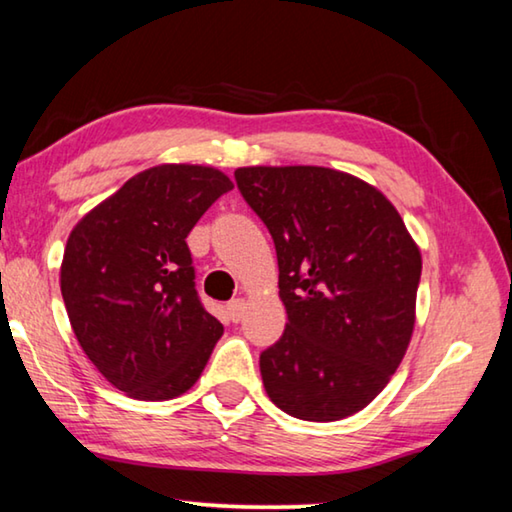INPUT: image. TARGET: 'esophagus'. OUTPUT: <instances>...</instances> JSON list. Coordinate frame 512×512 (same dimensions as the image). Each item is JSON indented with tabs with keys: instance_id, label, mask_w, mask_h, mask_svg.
Returning <instances> with one entry per match:
<instances>
[{
	"instance_id": "obj_1",
	"label": "esophagus",
	"mask_w": 512,
	"mask_h": 512,
	"mask_svg": "<svg viewBox=\"0 0 512 512\" xmlns=\"http://www.w3.org/2000/svg\"><path fill=\"white\" fill-rule=\"evenodd\" d=\"M243 312H246V300H243V298H234V300H230V303H227V316H230L234 323L241 321Z\"/></svg>"
}]
</instances>
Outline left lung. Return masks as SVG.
Returning <instances> with one entry per match:
<instances>
[{"label":"left lung","instance_id":"obj_1","mask_svg":"<svg viewBox=\"0 0 512 512\" xmlns=\"http://www.w3.org/2000/svg\"><path fill=\"white\" fill-rule=\"evenodd\" d=\"M269 227L287 310L259 355L269 399L305 421L351 417L376 399L408 351L421 255L392 202L321 166L234 170Z\"/></svg>","mask_w":512,"mask_h":512}]
</instances>
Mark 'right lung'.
I'll return each instance as SVG.
<instances>
[{
  "instance_id": "obj_1",
  "label": "right lung",
  "mask_w": 512,
  "mask_h": 512,
  "mask_svg": "<svg viewBox=\"0 0 512 512\" xmlns=\"http://www.w3.org/2000/svg\"><path fill=\"white\" fill-rule=\"evenodd\" d=\"M230 177L164 164L127 180L70 232L61 294L97 371L132 399L184 394L223 335L200 303L186 237Z\"/></svg>"
}]
</instances>
